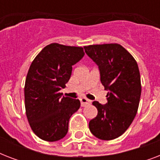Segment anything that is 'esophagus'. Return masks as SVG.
<instances>
[{"label":"esophagus","mask_w":160,"mask_h":160,"mask_svg":"<svg viewBox=\"0 0 160 160\" xmlns=\"http://www.w3.org/2000/svg\"><path fill=\"white\" fill-rule=\"evenodd\" d=\"M80 103H81V106H86V105H90V100H88L87 98L85 97H82L81 99H80Z\"/></svg>","instance_id":"34e87169"}]
</instances>
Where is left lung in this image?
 <instances>
[{"label": "left lung", "mask_w": 160, "mask_h": 160, "mask_svg": "<svg viewBox=\"0 0 160 160\" xmlns=\"http://www.w3.org/2000/svg\"><path fill=\"white\" fill-rule=\"evenodd\" d=\"M84 48L99 66L100 81L109 90L106 105L92 103L98 114L90 120L89 128L98 139H116L126 131L138 111L141 95L138 64L119 44L90 45Z\"/></svg>", "instance_id": "1"}]
</instances>
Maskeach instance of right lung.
Instances as JSON below:
<instances>
[{
  "label": "right lung",
  "mask_w": 160,
  "mask_h": 160,
  "mask_svg": "<svg viewBox=\"0 0 160 160\" xmlns=\"http://www.w3.org/2000/svg\"><path fill=\"white\" fill-rule=\"evenodd\" d=\"M79 46L50 44L31 63L25 83L26 114L32 131L46 141L60 140L66 135L69 120L79 109V100L61 96L72 72L81 60Z\"/></svg>",
  "instance_id": "add662e5"
}]
</instances>
